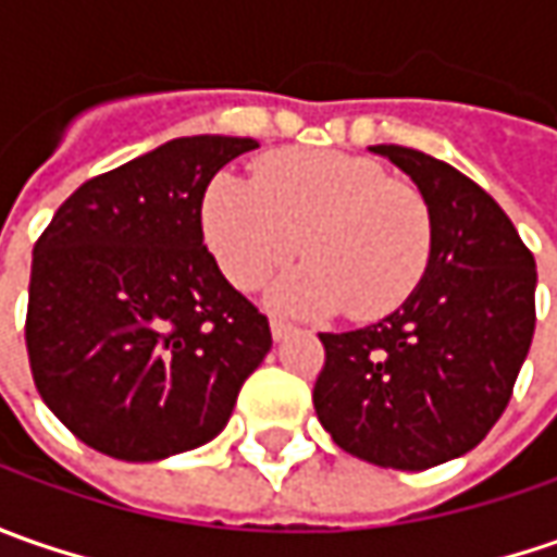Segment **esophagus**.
Instances as JSON below:
<instances>
[{
  "label": "esophagus",
  "instance_id": "1",
  "mask_svg": "<svg viewBox=\"0 0 557 557\" xmlns=\"http://www.w3.org/2000/svg\"><path fill=\"white\" fill-rule=\"evenodd\" d=\"M269 332H272V341H285L294 329L285 325V322H278V319H272V322H269Z\"/></svg>",
  "mask_w": 557,
  "mask_h": 557
}]
</instances>
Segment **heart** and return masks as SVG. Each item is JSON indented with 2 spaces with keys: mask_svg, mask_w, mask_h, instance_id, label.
Wrapping results in <instances>:
<instances>
[{
  "mask_svg": "<svg viewBox=\"0 0 557 557\" xmlns=\"http://www.w3.org/2000/svg\"><path fill=\"white\" fill-rule=\"evenodd\" d=\"M201 228L238 290L267 285L304 242L310 263L275 285L269 307L290 315L347 310L356 322L399 310L434 250L424 195L347 151H282L257 163L253 183L216 173L203 188Z\"/></svg>",
  "mask_w": 557,
  "mask_h": 557,
  "instance_id": "1",
  "label": "heart"
}]
</instances>
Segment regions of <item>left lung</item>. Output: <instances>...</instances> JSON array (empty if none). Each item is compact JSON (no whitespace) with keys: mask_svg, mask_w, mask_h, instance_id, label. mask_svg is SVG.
<instances>
[{"mask_svg":"<svg viewBox=\"0 0 557 557\" xmlns=\"http://www.w3.org/2000/svg\"><path fill=\"white\" fill-rule=\"evenodd\" d=\"M369 151L424 195L434 250L399 310L319 334L312 406L344 453L424 471L471 453L505 412L536 329V263L503 207L456 166L403 145Z\"/></svg>","mask_w":557,"mask_h":557,"instance_id":"1","label":"left lung"}]
</instances>
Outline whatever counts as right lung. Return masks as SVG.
Wrapping results in <instances>:
<instances>
[{"label":"right lung","instance_id":"obj_1","mask_svg":"<svg viewBox=\"0 0 557 557\" xmlns=\"http://www.w3.org/2000/svg\"><path fill=\"white\" fill-rule=\"evenodd\" d=\"M238 136L173 139L96 176L33 247L27 354L58 421L98 453L161 461L228 424L272 347L203 245L201 198Z\"/></svg>","mask_w":557,"mask_h":557}]
</instances>
